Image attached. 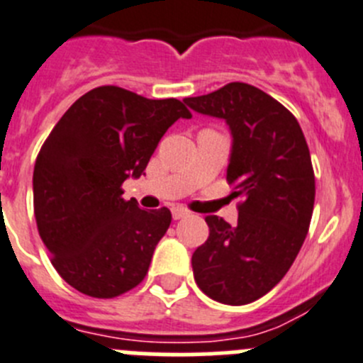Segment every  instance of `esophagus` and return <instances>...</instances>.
<instances>
[{
  "instance_id": "34e87169",
  "label": "esophagus",
  "mask_w": 363,
  "mask_h": 363,
  "mask_svg": "<svg viewBox=\"0 0 363 363\" xmlns=\"http://www.w3.org/2000/svg\"><path fill=\"white\" fill-rule=\"evenodd\" d=\"M188 215H189V211L186 208H181V206H175V208H172V216H174V220H181Z\"/></svg>"
}]
</instances>
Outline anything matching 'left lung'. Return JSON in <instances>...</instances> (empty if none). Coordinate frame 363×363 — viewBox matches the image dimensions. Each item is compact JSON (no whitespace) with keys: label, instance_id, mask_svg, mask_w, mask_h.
Returning a JSON list of instances; mask_svg holds the SVG:
<instances>
[{"label":"left lung","instance_id":"1","mask_svg":"<svg viewBox=\"0 0 363 363\" xmlns=\"http://www.w3.org/2000/svg\"><path fill=\"white\" fill-rule=\"evenodd\" d=\"M184 101L231 128L228 182L242 199L236 225L206 216L209 238L193 252V276L211 299L249 304L283 279L306 238L315 202L310 150L296 116L250 84Z\"/></svg>","mask_w":363,"mask_h":363}]
</instances>
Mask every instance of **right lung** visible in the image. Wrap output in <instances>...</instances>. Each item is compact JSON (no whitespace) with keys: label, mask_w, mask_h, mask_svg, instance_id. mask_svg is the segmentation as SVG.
I'll use <instances>...</instances> for the list:
<instances>
[{"label":"right lung","mask_w":363,"mask_h":363,"mask_svg":"<svg viewBox=\"0 0 363 363\" xmlns=\"http://www.w3.org/2000/svg\"><path fill=\"white\" fill-rule=\"evenodd\" d=\"M191 118L175 98L148 100L94 87L53 127L33 168V213L52 265L74 290L113 299L145 279L172 222L168 208L125 201L121 184L143 175L164 132Z\"/></svg>","instance_id":"right-lung-1"}]
</instances>
